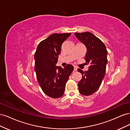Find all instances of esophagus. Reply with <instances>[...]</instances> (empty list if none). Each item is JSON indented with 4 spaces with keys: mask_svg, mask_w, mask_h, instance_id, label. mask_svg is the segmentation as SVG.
I'll return each mask as SVG.
<instances>
[{
    "mask_svg": "<svg viewBox=\"0 0 130 130\" xmlns=\"http://www.w3.org/2000/svg\"><path fill=\"white\" fill-rule=\"evenodd\" d=\"M74 70H75V71H77V67H76V66H74Z\"/></svg>",
    "mask_w": 130,
    "mask_h": 130,
    "instance_id": "34e87169",
    "label": "esophagus"
}]
</instances>
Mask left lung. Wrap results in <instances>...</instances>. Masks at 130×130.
I'll list each match as a JSON object with an SVG mask.
<instances>
[{"instance_id":"left-lung-1","label":"left lung","mask_w":130,"mask_h":130,"mask_svg":"<svg viewBox=\"0 0 130 130\" xmlns=\"http://www.w3.org/2000/svg\"><path fill=\"white\" fill-rule=\"evenodd\" d=\"M76 38L86 46V64L89 65L87 71L78 69L82 77L78 84V90L83 95L88 96L99 89L105 76L107 64V51L104 43L89 32L74 33Z\"/></svg>"}]
</instances>
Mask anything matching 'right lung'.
Returning <instances> with one entry per match:
<instances>
[{"label":"right lung","mask_w":130,"mask_h":130,"mask_svg":"<svg viewBox=\"0 0 130 130\" xmlns=\"http://www.w3.org/2000/svg\"><path fill=\"white\" fill-rule=\"evenodd\" d=\"M71 33L53 34L41 42L35 54V70L39 84L46 95L58 98L63 95L66 82L74 67L56 66L61 45Z\"/></svg>","instance_id":"1"}]
</instances>
